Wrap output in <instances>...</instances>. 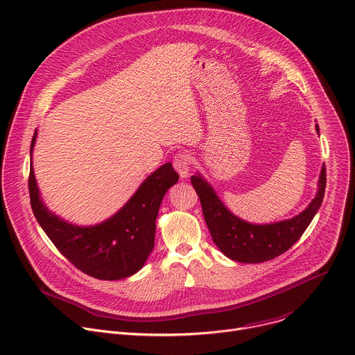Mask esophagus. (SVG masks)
<instances>
[{
	"mask_svg": "<svg viewBox=\"0 0 355 355\" xmlns=\"http://www.w3.org/2000/svg\"><path fill=\"white\" fill-rule=\"evenodd\" d=\"M173 164H174V168H175V171L180 174L181 178H187V177H188L189 170H191V168H189L191 162H189L188 155H185V153L177 155V156L174 157Z\"/></svg>",
	"mask_w": 355,
	"mask_h": 355,
	"instance_id": "34e87169",
	"label": "esophagus"
}]
</instances>
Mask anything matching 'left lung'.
<instances>
[{"instance_id":"obj_1","label":"left lung","mask_w":355,"mask_h":355,"mask_svg":"<svg viewBox=\"0 0 355 355\" xmlns=\"http://www.w3.org/2000/svg\"><path fill=\"white\" fill-rule=\"evenodd\" d=\"M319 133V125L316 123ZM200 199L202 212L214 243L223 254L239 263L257 264L272 260L291 248L311 225L322 207L326 188V168L322 167L318 192L308 208L291 219L272 223H250L230 212L219 199L214 187L200 173L191 177Z\"/></svg>"}]
</instances>
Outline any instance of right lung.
I'll list each match as a JSON object with an SVG mask.
<instances>
[{
    "instance_id": "obj_1",
    "label": "right lung",
    "mask_w": 355,
    "mask_h": 355,
    "mask_svg": "<svg viewBox=\"0 0 355 355\" xmlns=\"http://www.w3.org/2000/svg\"><path fill=\"white\" fill-rule=\"evenodd\" d=\"M36 137L37 129L31 143L29 195L33 215L47 237L69 261L94 278L115 281L141 270L155 247L162 200L180 178L171 163L151 173L112 216L80 226L50 211L42 199L32 163Z\"/></svg>"
}]
</instances>
